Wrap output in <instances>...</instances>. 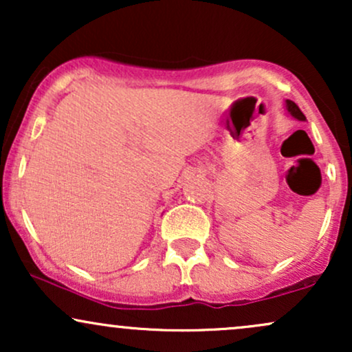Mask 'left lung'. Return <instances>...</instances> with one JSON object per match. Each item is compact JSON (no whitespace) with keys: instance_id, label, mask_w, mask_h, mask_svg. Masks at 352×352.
Returning <instances> with one entry per match:
<instances>
[{"instance_id":"obj_1","label":"left lung","mask_w":352,"mask_h":352,"mask_svg":"<svg viewBox=\"0 0 352 352\" xmlns=\"http://www.w3.org/2000/svg\"><path fill=\"white\" fill-rule=\"evenodd\" d=\"M286 107H288V112L294 117V119H298V120H306L305 114H302V112L300 111V107H298L296 104L293 102V100H286Z\"/></svg>"}]
</instances>
